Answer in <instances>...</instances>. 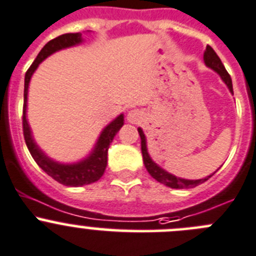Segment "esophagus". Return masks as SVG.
Wrapping results in <instances>:
<instances>
[{
  "label": "esophagus",
  "mask_w": 256,
  "mask_h": 256,
  "mask_svg": "<svg viewBox=\"0 0 256 256\" xmlns=\"http://www.w3.org/2000/svg\"><path fill=\"white\" fill-rule=\"evenodd\" d=\"M140 118H142V114H140L139 110H131V111L128 112V120L130 121V122H132V124L139 122Z\"/></svg>",
  "instance_id": "esophagus-1"
}]
</instances>
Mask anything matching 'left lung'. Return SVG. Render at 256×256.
<instances>
[{"instance_id": "8db88e82", "label": "left lung", "mask_w": 256, "mask_h": 256, "mask_svg": "<svg viewBox=\"0 0 256 256\" xmlns=\"http://www.w3.org/2000/svg\"><path fill=\"white\" fill-rule=\"evenodd\" d=\"M204 63H206L207 66L212 68L214 72H217V73L221 76L222 80L226 83V86L228 87L230 92L234 93L232 80H231L230 74H228V70L225 69V66H224V64H222L221 59L218 58V56L216 54V52H214V50L212 49L210 45H207L206 50H204ZM138 131H139L140 139H142V160H144L145 168H146V170L149 172L150 176H152L154 179H156L158 182L163 183V184L166 186V187L179 188V190H180V188H194V187H197V186L204 183L206 180H208V179L214 174V173L211 174V176H206V178H204V179L190 180V179L178 178V176L168 173V172H166L164 169H162L160 166H156V164L152 160V158L149 156V152H148V149H146V139H145L144 132H142V128H138Z\"/></svg>"}]
</instances>
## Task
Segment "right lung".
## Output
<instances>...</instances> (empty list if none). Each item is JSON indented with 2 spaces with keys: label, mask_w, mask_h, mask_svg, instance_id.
<instances>
[{
  "label": "right lung",
  "mask_w": 256,
  "mask_h": 256,
  "mask_svg": "<svg viewBox=\"0 0 256 256\" xmlns=\"http://www.w3.org/2000/svg\"><path fill=\"white\" fill-rule=\"evenodd\" d=\"M82 42V34L76 32V34H63L56 39L50 40L45 44L42 52L38 54L36 59L32 62L30 68L28 69L25 74V88H24V110H22V130L24 138H25L26 146L30 152L31 156L34 158L38 166L56 182L62 183L68 187H80V186L90 184V183L97 182L104 173V169L107 166V152H108L110 144L114 140V135L118 132L124 125V114L116 117L110 125L104 128L102 134L100 135V139L96 144L94 149L90 152V156H87L84 160L80 162L77 164H59L56 162H52V159L46 156L42 150L35 144L32 136H31L30 128H28V120H26V102H28V88L30 83L31 76L35 72L40 63L45 58L52 54L56 50L64 49V48L73 46Z\"/></svg>",
  "instance_id": "add662e5"
}]
</instances>
